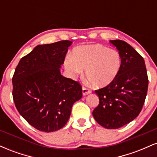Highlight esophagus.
Instances as JSON below:
<instances>
[{
	"label": "esophagus",
	"instance_id": "esophagus-1",
	"mask_svg": "<svg viewBox=\"0 0 157 157\" xmlns=\"http://www.w3.org/2000/svg\"><path fill=\"white\" fill-rule=\"evenodd\" d=\"M91 92V90L88 89V88L85 87V86H83L82 87V94L83 95H87L89 94H90Z\"/></svg>",
	"mask_w": 157,
	"mask_h": 157
}]
</instances>
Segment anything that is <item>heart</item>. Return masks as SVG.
Listing matches in <instances>:
<instances>
[{"label": "heart", "instance_id": "heart-1", "mask_svg": "<svg viewBox=\"0 0 157 157\" xmlns=\"http://www.w3.org/2000/svg\"><path fill=\"white\" fill-rule=\"evenodd\" d=\"M122 57L117 50L101 44L80 46L67 57L64 66L68 75L75 77L85 69L86 76L96 87H105L116 80L122 67Z\"/></svg>", "mask_w": 157, "mask_h": 157}]
</instances>
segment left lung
Returning a JSON list of instances; mask_svg holds the SVG:
<instances>
[{
    "label": "left lung",
    "mask_w": 157,
    "mask_h": 157,
    "mask_svg": "<svg viewBox=\"0 0 157 157\" xmlns=\"http://www.w3.org/2000/svg\"><path fill=\"white\" fill-rule=\"evenodd\" d=\"M122 57V67L112 83L98 90L100 102L94 109L95 120L108 129L121 128L134 120L142 109L148 86L143 57L121 40H110Z\"/></svg>",
    "instance_id": "left-lung-1"
}]
</instances>
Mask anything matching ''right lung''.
<instances>
[{"label": "right lung", "instance_id": "obj_1", "mask_svg": "<svg viewBox=\"0 0 157 157\" xmlns=\"http://www.w3.org/2000/svg\"><path fill=\"white\" fill-rule=\"evenodd\" d=\"M71 41L38 45L20 60L12 77V97L20 114L37 130L51 132L67 123L82 96L77 81L61 75Z\"/></svg>", "mask_w": 157, "mask_h": 157}]
</instances>
